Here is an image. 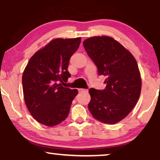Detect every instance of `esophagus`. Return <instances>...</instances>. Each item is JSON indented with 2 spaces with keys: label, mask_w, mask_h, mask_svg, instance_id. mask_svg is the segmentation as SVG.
I'll return each mask as SVG.
<instances>
[{
  "label": "esophagus",
  "mask_w": 160,
  "mask_h": 160,
  "mask_svg": "<svg viewBox=\"0 0 160 160\" xmlns=\"http://www.w3.org/2000/svg\"><path fill=\"white\" fill-rule=\"evenodd\" d=\"M78 91H79V92H80V93H86V92H88V90H87V89H83V88L78 89Z\"/></svg>",
  "instance_id": "obj_1"
}]
</instances>
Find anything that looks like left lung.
<instances>
[{
    "instance_id": "1",
    "label": "left lung",
    "mask_w": 160,
    "mask_h": 160,
    "mask_svg": "<svg viewBox=\"0 0 160 160\" xmlns=\"http://www.w3.org/2000/svg\"><path fill=\"white\" fill-rule=\"evenodd\" d=\"M83 46L97 67L99 75L106 77L105 89H89V111L102 123H118L132 111L139 99L141 78L137 61L130 52L110 37L88 38Z\"/></svg>"
}]
</instances>
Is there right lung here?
I'll return each mask as SVG.
<instances>
[{
	"label": "right lung",
	"mask_w": 160,
	"mask_h": 160,
	"mask_svg": "<svg viewBox=\"0 0 160 160\" xmlns=\"http://www.w3.org/2000/svg\"><path fill=\"white\" fill-rule=\"evenodd\" d=\"M81 38L55 39L30 58L22 74L25 102L32 116L42 124L54 127L67 118L77 89L62 86L71 74L70 58Z\"/></svg>",
	"instance_id": "add662e5"
}]
</instances>
